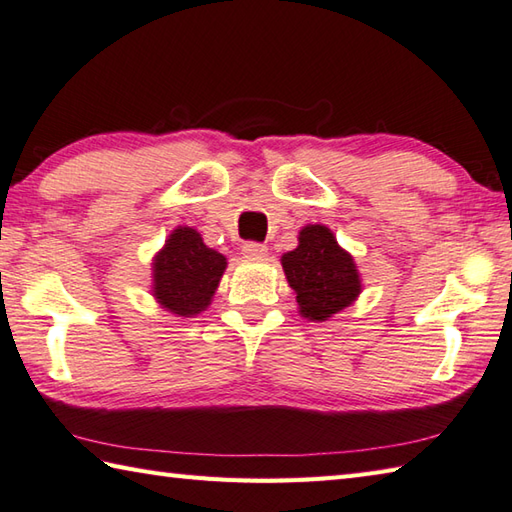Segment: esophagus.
I'll return each instance as SVG.
<instances>
[{
    "instance_id": "obj_1",
    "label": "esophagus",
    "mask_w": 512,
    "mask_h": 512,
    "mask_svg": "<svg viewBox=\"0 0 512 512\" xmlns=\"http://www.w3.org/2000/svg\"><path fill=\"white\" fill-rule=\"evenodd\" d=\"M243 254H245V258H263L267 254V245L249 241L243 245Z\"/></svg>"
}]
</instances>
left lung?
I'll return each instance as SVG.
<instances>
[{
    "mask_svg": "<svg viewBox=\"0 0 512 512\" xmlns=\"http://www.w3.org/2000/svg\"><path fill=\"white\" fill-rule=\"evenodd\" d=\"M298 241L294 252L283 256L289 287L296 291L302 316L327 320L360 294L358 269L325 225L305 227Z\"/></svg>",
    "mask_w": 512,
    "mask_h": 512,
    "instance_id": "1",
    "label": "left lung"
}]
</instances>
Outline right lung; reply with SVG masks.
<instances>
[{"mask_svg": "<svg viewBox=\"0 0 512 512\" xmlns=\"http://www.w3.org/2000/svg\"><path fill=\"white\" fill-rule=\"evenodd\" d=\"M227 260L203 243L192 227H179L154 260V296L179 316H194L210 305Z\"/></svg>", "mask_w": 512, "mask_h": 512, "instance_id": "right-lung-1", "label": "right lung"}]
</instances>
